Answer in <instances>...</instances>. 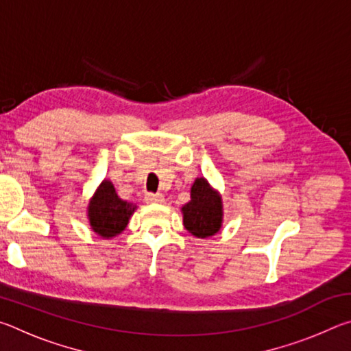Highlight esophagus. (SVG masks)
Masks as SVG:
<instances>
[{
  "instance_id": "esophagus-1",
  "label": "esophagus",
  "mask_w": 351,
  "mask_h": 351,
  "mask_svg": "<svg viewBox=\"0 0 351 351\" xmlns=\"http://www.w3.org/2000/svg\"><path fill=\"white\" fill-rule=\"evenodd\" d=\"M145 201L147 203H164V197L161 193H147Z\"/></svg>"
}]
</instances>
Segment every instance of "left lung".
Wrapping results in <instances>:
<instances>
[{
  "label": "left lung",
  "instance_id": "8db88e82",
  "mask_svg": "<svg viewBox=\"0 0 351 351\" xmlns=\"http://www.w3.org/2000/svg\"><path fill=\"white\" fill-rule=\"evenodd\" d=\"M190 198L192 199L182 207L184 228L198 239L217 234L223 218L221 199L204 178L195 180Z\"/></svg>",
  "mask_w": 351,
  "mask_h": 351
}]
</instances>
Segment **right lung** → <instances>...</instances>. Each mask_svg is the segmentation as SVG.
<instances>
[{"label":"right lung","instance_id":"right-lung-1","mask_svg":"<svg viewBox=\"0 0 351 351\" xmlns=\"http://www.w3.org/2000/svg\"><path fill=\"white\" fill-rule=\"evenodd\" d=\"M134 210L136 204L119 198L114 186L110 181H104L91 199L88 217L94 232L110 239L127 228Z\"/></svg>","mask_w":351,"mask_h":351}]
</instances>
